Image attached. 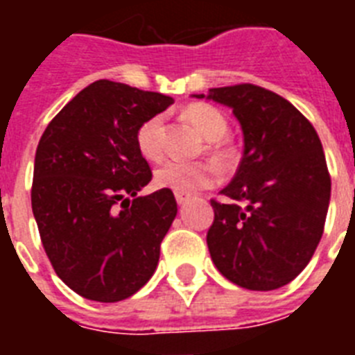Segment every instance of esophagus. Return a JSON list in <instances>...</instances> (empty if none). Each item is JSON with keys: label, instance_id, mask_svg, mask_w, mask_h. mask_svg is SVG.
Here are the masks:
<instances>
[{"label": "esophagus", "instance_id": "1", "mask_svg": "<svg viewBox=\"0 0 355 355\" xmlns=\"http://www.w3.org/2000/svg\"><path fill=\"white\" fill-rule=\"evenodd\" d=\"M177 202L180 206H186L189 202V197H186V195H177Z\"/></svg>", "mask_w": 355, "mask_h": 355}]
</instances>
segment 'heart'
<instances>
[{
  "mask_svg": "<svg viewBox=\"0 0 355 355\" xmlns=\"http://www.w3.org/2000/svg\"><path fill=\"white\" fill-rule=\"evenodd\" d=\"M184 119L195 127V130L211 144V150L219 160H227L230 153L223 144H219L228 132V121L221 110H217L211 105L197 103L189 105L184 110ZM139 153L156 160L162 155V119L153 118L145 121L136 136ZM219 180V171L211 164H186V162L169 160L164 162L155 171V184L158 188L171 189L177 195L199 193L202 189L211 188Z\"/></svg>",
  "mask_w": 355,
  "mask_h": 355,
  "instance_id": "heart-1",
  "label": "heart"
}]
</instances>
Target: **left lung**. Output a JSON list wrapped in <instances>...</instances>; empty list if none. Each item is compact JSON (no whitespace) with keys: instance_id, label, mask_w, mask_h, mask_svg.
Listing matches in <instances>:
<instances>
[{"instance_id":"1","label":"left lung","mask_w":355,"mask_h":355,"mask_svg":"<svg viewBox=\"0 0 355 355\" xmlns=\"http://www.w3.org/2000/svg\"><path fill=\"white\" fill-rule=\"evenodd\" d=\"M193 97L232 108L245 144L236 177L221 189L230 200H211V261L227 280L250 291L286 286L309 263L330 206L319 136L291 103L259 86L210 88Z\"/></svg>"}]
</instances>
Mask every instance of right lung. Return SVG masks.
I'll use <instances>...</instances> for the list:
<instances>
[{
	"mask_svg": "<svg viewBox=\"0 0 355 355\" xmlns=\"http://www.w3.org/2000/svg\"><path fill=\"white\" fill-rule=\"evenodd\" d=\"M169 105L164 94L96 80L42 134L33 214L58 278L88 300H125L155 275L177 200L171 189L138 197L153 173L136 136Z\"/></svg>",
	"mask_w": 355,
	"mask_h": 355,
	"instance_id": "right-lung-1",
	"label": "right lung"
}]
</instances>
